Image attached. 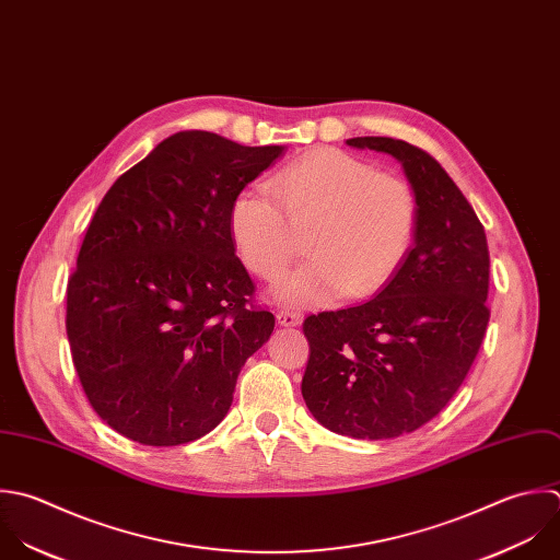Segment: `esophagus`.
Segmentation results:
<instances>
[{
	"label": "esophagus",
	"mask_w": 560,
	"mask_h": 560,
	"mask_svg": "<svg viewBox=\"0 0 560 560\" xmlns=\"http://www.w3.org/2000/svg\"><path fill=\"white\" fill-rule=\"evenodd\" d=\"M301 320H303V316L299 312H292V310L277 312V323L283 327H296V325H301Z\"/></svg>",
	"instance_id": "esophagus-1"
}]
</instances>
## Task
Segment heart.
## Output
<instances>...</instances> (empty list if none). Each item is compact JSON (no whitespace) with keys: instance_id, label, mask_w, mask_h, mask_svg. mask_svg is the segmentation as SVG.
I'll use <instances>...</instances> for the list:
<instances>
[{"instance_id":"heart-1","label":"heart","mask_w":560,"mask_h":560,"mask_svg":"<svg viewBox=\"0 0 560 560\" xmlns=\"http://www.w3.org/2000/svg\"><path fill=\"white\" fill-rule=\"evenodd\" d=\"M268 189L272 197L248 187L233 198L229 235L244 268L275 281L305 233L312 259L277 288L283 303L371 296L415 242L419 205L412 187L342 150H316L292 161L268 180Z\"/></svg>"}]
</instances>
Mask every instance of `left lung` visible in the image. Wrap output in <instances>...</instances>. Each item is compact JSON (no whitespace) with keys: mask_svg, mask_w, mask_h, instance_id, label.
Here are the masks:
<instances>
[{"mask_svg":"<svg viewBox=\"0 0 560 560\" xmlns=\"http://www.w3.org/2000/svg\"><path fill=\"white\" fill-rule=\"evenodd\" d=\"M347 143L401 161L419 205L415 246L375 299L303 320L310 360L301 393L336 434L397 439L450 404L480 351L491 318L489 244L432 154L393 137Z\"/></svg>","mask_w":560,"mask_h":560,"instance_id":"left-lung-1","label":"left lung"}]
</instances>
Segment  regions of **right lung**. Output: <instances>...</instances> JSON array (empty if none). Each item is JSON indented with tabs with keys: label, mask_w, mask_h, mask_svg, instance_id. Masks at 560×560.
Segmentation results:
<instances>
[{
	"label": "right lung",
	"mask_w": 560,
	"mask_h": 560,
	"mask_svg": "<svg viewBox=\"0 0 560 560\" xmlns=\"http://www.w3.org/2000/svg\"><path fill=\"white\" fill-rule=\"evenodd\" d=\"M281 152L176 132L102 198L65 327L91 408L121 436L172 447L226 417L244 362L275 329L235 255L229 207Z\"/></svg>",
	"instance_id": "obj_1"
}]
</instances>
